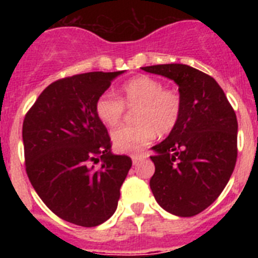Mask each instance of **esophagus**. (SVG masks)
Instances as JSON below:
<instances>
[{
  "mask_svg": "<svg viewBox=\"0 0 258 258\" xmlns=\"http://www.w3.org/2000/svg\"><path fill=\"white\" fill-rule=\"evenodd\" d=\"M145 157H146L145 154H134L132 155V160H133V164L136 165L137 163H140V161L142 160V159H145Z\"/></svg>",
  "mask_w": 258,
  "mask_h": 258,
  "instance_id": "obj_1",
  "label": "esophagus"
}]
</instances>
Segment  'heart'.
<instances>
[{
    "mask_svg": "<svg viewBox=\"0 0 258 258\" xmlns=\"http://www.w3.org/2000/svg\"><path fill=\"white\" fill-rule=\"evenodd\" d=\"M125 104L134 108V125L117 127L111 134L115 149L120 152H136L155 140L157 133L169 134L177 126L182 112L181 95L165 89L160 80L151 76L133 77L120 88V99L112 93H103L95 102V113L107 126L121 121Z\"/></svg>",
    "mask_w": 258,
    "mask_h": 258,
    "instance_id": "obj_1",
    "label": "heart"
}]
</instances>
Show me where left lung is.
<instances>
[{
	"instance_id": "8db88e82",
	"label": "left lung",
	"mask_w": 258,
	"mask_h": 258,
	"mask_svg": "<svg viewBox=\"0 0 258 258\" xmlns=\"http://www.w3.org/2000/svg\"><path fill=\"white\" fill-rule=\"evenodd\" d=\"M178 85L182 112L177 126L151 147L150 187L159 206L191 217L220 197L235 168L238 120L213 77L186 64L142 67Z\"/></svg>"
}]
</instances>
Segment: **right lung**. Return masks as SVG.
<instances>
[{
    "mask_svg": "<svg viewBox=\"0 0 258 258\" xmlns=\"http://www.w3.org/2000/svg\"><path fill=\"white\" fill-rule=\"evenodd\" d=\"M124 72L58 80L41 93L23 122L32 186L52 213L79 226H98L115 213L132 166L129 156L112 154L108 132L95 113L98 97Z\"/></svg>",
    "mask_w": 258,
    "mask_h": 258,
    "instance_id": "obj_1",
    "label": "right lung"
}]
</instances>
